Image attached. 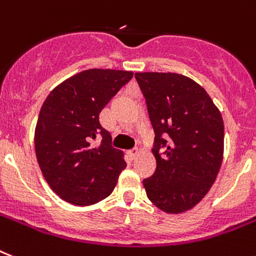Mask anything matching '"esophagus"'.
I'll return each instance as SVG.
<instances>
[{
    "label": "esophagus",
    "instance_id": "1",
    "mask_svg": "<svg viewBox=\"0 0 256 256\" xmlns=\"http://www.w3.org/2000/svg\"><path fill=\"white\" fill-rule=\"evenodd\" d=\"M139 154H140V150H139V148H134V150H130V151H128V156L132 158H136Z\"/></svg>",
    "mask_w": 256,
    "mask_h": 256
}]
</instances>
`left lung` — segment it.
<instances>
[{
  "mask_svg": "<svg viewBox=\"0 0 256 256\" xmlns=\"http://www.w3.org/2000/svg\"><path fill=\"white\" fill-rule=\"evenodd\" d=\"M154 130L158 166L143 181L148 199L182 214L207 195L224 156V121L206 90L176 72H136ZM166 139L164 140V138ZM166 147L161 154L158 150Z\"/></svg>",
  "mask_w": 256,
  "mask_h": 256,
  "instance_id": "8db88e82",
  "label": "left lung"
}]
</instances>
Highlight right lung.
Returning <instances> with one entry per match:
<instances>
[{
	"instance_id": "obj_1",
	"label": "right lung",
	"mask_w": 256,
	"mask_h": 256,
	"mask_svg": "<svg viewBox=\"0 0 256 256\" xmlns=\"http://www.w3.org/2000/svg\"><path fill=\"white\" fill-rule=\"evenodd\" d=\"M132 78V72L90 68L72 75L45 98L35 128L38 166L50 188L68 203L91 206L112 194L126 161L110 146L100 112ZM100 134L102 143L90 147Z\"/></svg>"
}]
</instances>
